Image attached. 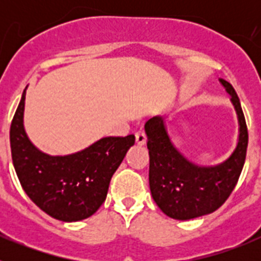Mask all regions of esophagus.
Returning <instances> with one entry per match:
<instances>
[{
  "instance_id": "34e87169",
  "label": "esophagus",
  "mask_w": 261,
  "mask_h": 261,
  "mask_svg": "<svg viewBox=\"0 0 261 261\" xmlns=\"http://www.w3.org/2000/svg\"><path fill=\"white\" fill-rule=\"evenodd\" d=\"M136 142H137V145H145V142H146V135L142 130H138L136 133Z\"/></svg>"
}]
</instances>
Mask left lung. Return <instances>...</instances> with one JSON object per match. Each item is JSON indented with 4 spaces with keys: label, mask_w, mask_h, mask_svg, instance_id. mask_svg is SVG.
I'll list each match as a JSON object with an SVG mask.
<instances>
[{
    "label": "left lung",
    "mask_w": 261,
    "mask_h": 261,
    "mask_svg": "<svg viewBox=\"0 0 261 261\" xmlns=\"http://www.w3.org/2000/svg\"><path fill=\"white\" fill-rule=\"evenodd\" d=\"M221 84L231 95L239 119V141L227 161L214 167H199L187 161L170 141L162 116L145 124L149 149V184L159 209L174 220H191L213 213L229 199L246 161L248 130L234 87Z\"/></svg>",
    "instance_id": "obj_1"
}]
</instances>
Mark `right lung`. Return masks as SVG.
Here are the masks:
<instances>
[{"mask_svg":"<svg viewBox=\"0 0 261 261\" xmlns=\"http://www.w3.org/2000/svg\"><path fill=\"white\" fill-rule=\"evenodd\" d=\"M26 90L10 125L11 158L20 186L50 217L75 222L93 216L105 202L111 177L135 136L105 137L80 153L49 156L30 142L23 128Z\"/></svg>","mask_w":261,"mask_h":261,"instance_id":"obj_1","label":"right lung"}]
</instances>
